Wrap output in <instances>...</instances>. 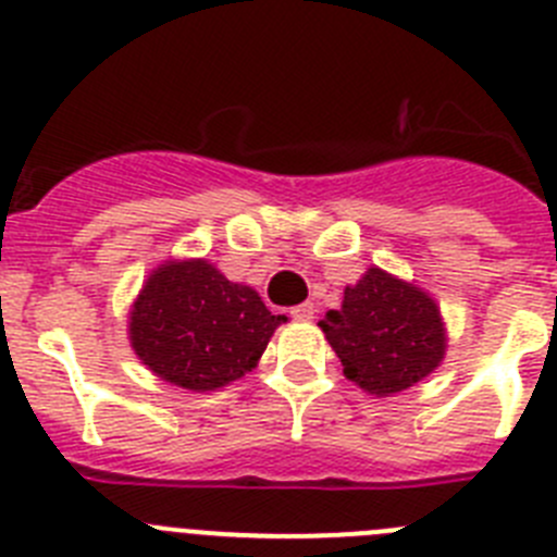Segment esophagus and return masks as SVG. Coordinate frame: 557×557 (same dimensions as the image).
Masks as SVG:
<instances>
[{"mask_svg":"<svg viewBox=\"0 0 557 557\" xmlns=\"http://www.w3.org/2000/svg\"><path fill=\"white\" fill-rule=\"evenodd\" d=\"M313 313H315L313 302H302L290 310V315H294V319H299V322H308V319H313Z\"/></svg>","mask_w":557,"mask_h":557,"instance_id":"1","label":"esophagus"}]
</instances>
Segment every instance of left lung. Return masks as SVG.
Returning <instances> with one entry per match:
<instances>
[{"label": "left lung", "instance_id": "obj_1", "mask_svg": "<svg viewBox=\"0 0 557 557\" xmlns=\"http://www.w3.org/2000/svg\"><path fill=\"white\" fill-rule=\"evenodd\" d=\"M322 324L344 374L369 394H397L428 377L444 358V324L424 290L369 269L344 290Z\"/></svg>", "mask_w": 557, "mask_h": 557}]
</instances>
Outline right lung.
<instances>
[{
    "label": "right lung",
    "mask_w": 557,
    "mask_h": 557,
    "mask_svg": "<svg viewBox=\"0 0 557 557\" xmlns=\"http://www.w3.org/2000/svg\"><path fill=\"white\" fill-rule=\"evenodd\" d=\"M285 315L258 290L230 283L208 260L163 263L129 315L135 355L166 383L213 391L249 372Z\"/></svg>",
    "instance_id": "1"
}]
</instances>
